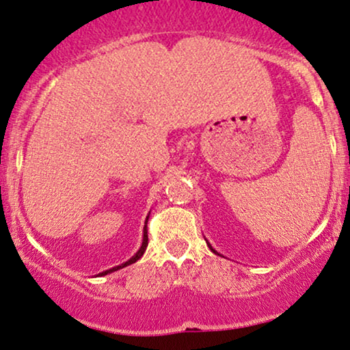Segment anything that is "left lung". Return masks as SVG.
Here are the masks:
<instances>
[{
  "mask_svg": "<svg viewBox=\"0 0 350 350\" xmlns=\"http://www.w3.org/2000/svg\"><path fill=\"white\" fill-rule=\"evenodd\" d=\"M204 240H206V239H204ZM206 245H208V246H209V250H211V251H213V253H214V254H219V253H217V251H216V250H214V248H213V246H211V243H209V241H208V240H206Z\"/></svg>",
  "mask_w": 350,
  "mask_h": 350,
  "instance_id": "8db88e82",
  "label": "left lung"
}]
</instances>
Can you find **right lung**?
Returning a JSON list of instances; mask_svg holds the SVG:
<instances>
[{"label":"right lung","instance_id":"1","mask_svg":"<svg viewBox=\"0 0 350 350\" xmlns=\"http://www.w3.org/2000/svg\"><path fill=\"white\" fill-rule=\"evenodd\" d=\"M147 222H148V216L146 217V226H144V237H142V245H141V248L137 250V253L134 254L131 259H128L126 262H123V264H120V265H115V267H111V269H109V270H104V272H100L99 275H97V277L107 275V273H111V272H115V270H120V269L126 267V265H129V264H134V262H136L137 259H141V258H142V254L146 253V250H147V245H148V235H147Z\"/></svg>","mask_w":350,"mask_h":350}]
</instances>
